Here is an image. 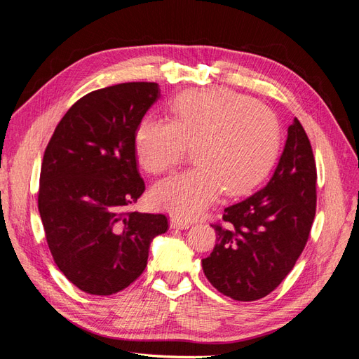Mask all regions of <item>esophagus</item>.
I'll use <instances>...</instances> for the list:
<instances>
[{
  "mask_svg": "<svg viewBox=\"0 0 359 359\" xmlns=\"http://www.w3.org/2000/svg\"><path fill=\"white\" fill-rule=\"evenodd\" d=\"M190 226H191L190 222L178 219V217H172L170 219V227H173V229H189Z\"/></svg>",
  "mask_w": 359,
  "mask_h": 359,
  "instance_id": "obj_1",
  "label": "esophagus"
}]
</instances>
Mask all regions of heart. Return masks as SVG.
I'll use <instances>...</instances> for the list:
<instances>
[{"label":"heart","instance_id":"b5f03b06","mask_svg":"<svg viewBox=\"0 0 359 359\" xmlns=\"http://www.w3.org/2000/svg\"><path fill=\"white\" fill-rule=\"evenodd\" d=\"M281 144L277 115L229 90L189 91L170 106V121L145 115L133 145L145 170L175 168L194 145L196 166L160 181L151 193L157 208L178 219L199 215L219 198L253 189L273 168Z\"/></svg>","mask_w":359,"mask_h":359}]
</instances>
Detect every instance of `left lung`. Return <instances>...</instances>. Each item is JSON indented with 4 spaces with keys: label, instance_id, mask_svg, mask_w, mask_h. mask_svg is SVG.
Returning <instances> with one entry per match:
<instances>
[{
    "label": "left lung",
    "instance_id": "1",
    "mask_svg": "<svg viewBox=\"0 0 359 359\" xmlns=\"http://www.w3.org/2000/svg\"><path fill=\"white\" fill-rule=\"evenodd\" d=\"M316 178L310 140L295 118L269 182L211 224L217 244L202 268L217 290L235 301H256L286 278L310 236Z\"/></svg>",
    "mask_w": 359,
    "mask_h": 359
}]
</instances>
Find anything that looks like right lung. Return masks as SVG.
<instances>
[{
    "instance_id": "1",
    "label": "right lung",
    "mask_w": 359,
    "mask_h": 359,
    "mask_svg": "<svg viewBox=\"0 0 359 359\" xmlns=\"http://www.w3.org/2000/svg\"><path fill=\"white\" fill-rule=\"evenodd\" d=\"M160 97L156 82L93 91L58 123L41 161L39 211L61 273L91 295H112L144 273L165 214L132 211L145 191L136 163L137 123Z\"/></svg>"
}]
</instances>
